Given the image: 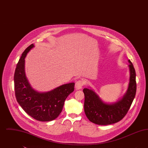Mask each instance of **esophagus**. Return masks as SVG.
<instances>
[{
  "mask_svg": "<svg viewBox=\"0 0 148 148\" xmlns=\"http://www.w3.org/2000/svg\"><path fill=\"white\" fill-rule=\"evenodd\" d=\"M84 84V83L83 81H82V80H78V81L76 82V83L75 84V88L77 90L80 89L82 88V86H83Z\"/></svg>",
  "mask_w": 148,
  "mask_h": 148,
  "instance_id": "1",
  "label": "esophagus"
}]
</instances>
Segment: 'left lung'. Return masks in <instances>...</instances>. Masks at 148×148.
<instances>
[{
    "label": "left lung",
    "instance_id": "8db88e82",
    "mask_svg": "<svg viewBox=\"0 0 148 148\" xmlns=\"http://www.w3.org/2000/svg\"><path fill=\"white\" fill-rule=\"evenodd\" d=\"M129 82L127 91L122 98L113 103H107L100 98L93 89L84 88V112L91 122L101 125L112 124L119 121L127 114L134 100L136 90V73L130 60Z\"/></svg>",
    "mask_w": 148,
    "mask_h": 148
}]
</instances>
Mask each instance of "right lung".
Segmentation results:
<instances>
[{
  "instance_id": "add662e5",
  "label": "right lung",
  "mask_w": 148,
  "mask_h": 148,
  "mask_svg": "<svg viewBox=\"0 0 148 148\" xmlns=\"http://www.w3.org/2000/svg\"><path fill=\"white\" fill-rule=\"evenodd\" d=\"M34 47L32 44L25 50L17 64L14 77L15 97L29 115L40 121H49L56 119L62 112L65 99L74 90L75 83L62 85L48 92L33 89L26 77L25 58Z\"/></svg>"
}]
</instances>
